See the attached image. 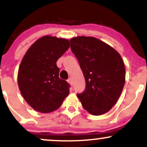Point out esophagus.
<instances>
[{"label":"esophagus","mask_w":147,"mask_h":147,"mask_svg":"<svg viewBox=\"0 0 147 147\" xmlns=\"http://www.w3.org/2000/svg\"><path fill=\"white\" fill-rule=\"evenodd\" d=\"M68 82L69 84L72 85V78H69L68 79Z\"/></svg>","instance_id":"obj_1"}]
</instances>
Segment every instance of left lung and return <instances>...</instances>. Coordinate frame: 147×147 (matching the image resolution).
<instances>
[{
  "label": "left lung",
  "mask_w": 147,
  "mask_h": 147,
  "mask_svg": "<svg viewBox=\"0 0 147 147\" xmlns=\"http://www.w3.org/2000/svg\"><path fill=\"white\" fill-rule=\"evenodd\" d=\"M70 42L86 80V90L77 94L81 105L94 116L105 114L116 103L124 87L125 68L121 55L94 37H75Z\"/></svg>",
  "instance_id": "obj_1"
}]
</instances>
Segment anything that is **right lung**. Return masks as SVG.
Wrapping results in <instances>:
<instances>
[{"label": "right lung", "instance_id": "obj_1", "mask_svg": "<svg viewBox=\"0 0 147 147\" xmlns=\"http://www.w3.org/2000/svg\"><path fill=\"white\" fill-rule=\"evenodd\" d=\"M69 47L67 39L45 35L37 40L23 57L18 84L23 98L35 110L53 112L68 96L70 85L59 77L56 63Z\"/></svg>", "mask_w": 147, "mask_h": 147}]
</instances>
